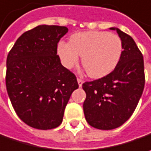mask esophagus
Returning <instances> with one entry per match:
<instances>
[{
  "label": "esophagus",
  "instance_id": "1",
  "mask_svg": "<svg viewBox=\"0 0 151 151\" xmlns=\"http://www.w3.org/2000/svg\"><path fill=\"white\" fill-rule=\"evenodd\" d=\"M77 82H78V85H79L80 87H81L82 84H83V81L81 79H79V78H77Z\"/></svg>",
  "mask_w": 151,
  "mask_h": 151
}]
</instances>
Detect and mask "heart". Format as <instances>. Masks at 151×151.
<instances>
[{"mask_svg":"<svg viewBox=\"0 0 151 151\" xmlns=\"http://www.w3.org/2000/svg\"><path fill=\"white\" fill-rule=\"evenodd\" d=\"M122 42L115 34L107 31H86L72 35L69 43L58 44L57 52L66 69L81 63L92 78H101L112 72L122 54Z\"/></svg>","mask_w":151,"mask_h":151,"instance_id":"b5f03b06","label":"heart"}]
</instances>
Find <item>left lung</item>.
Instances as JSON below:
<instances>
[{"label": "left lung", "mask_w": 151, "mask_h": 151, "mask_svg": "<svg viewBox=\"0 0 151 151\" xmlns=\"http://www.w3.org/2000/svg\"><path fill=\"white\" fill-rule=\"evenodd\" d=\"M122 54L115 70L106 76L82 84L83 103L88 124L101 130H111L125 123L135 110L145 87L144 58L132 37L118 28Z\"/></svg>", "instance_id": "1"}]
</instances>
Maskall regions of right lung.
Returning <instances> with one entry per match:
<instances>
[{"instance_id":"right-lung-1","label":"right lung","mask_w":151,"mask_h":151,"mask_svg":"<svg viewBox=\"0 0 151 151\" xmlns=\"http://www.w3.org/2000/svg\"><path fill=\"white\" fill-rule=\"evenodd\" d=\"M68 28L38 25L16 41L6 58V86L18 116L41 130L62 123L65 107L79 86L64 67L57 47Z\"/></svg>"}]
</instances>
